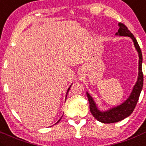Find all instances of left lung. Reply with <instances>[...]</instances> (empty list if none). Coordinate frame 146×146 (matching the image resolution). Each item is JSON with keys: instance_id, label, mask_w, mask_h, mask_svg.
<instances>
[{"instance_id": "8db88e82", "label": "left lung", "mask_w": 146, "mask_h": 146, "mask_svg": "<svg viewBox=\"0 0 146 146\" xmlns=\"http://www.w3.org/2000/svg\"><path fill=\"white\" fill-rule=\"evenodd\" d=\"M118 31L115 34L116 36H128L133 40L135 49L137 50L139 56L138 62V76L135 84L133 87V90L130 93V96L127 100L120 105L116 107L107 110L105 111H101L98 109L95 100H93L91 95L87 92V96L90 103V109L92 115L98 121L102 123H113L121 121L123 119L130 115L133 112L136 104L139 99L140 94L143 85V74L142 72L143 56L141 48L138 44L136 38H135L133 34L130 32L127 27L123 23H118Z\"/></svg>"}]
</instances>
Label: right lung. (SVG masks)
Masks as SVG:
<instances>
[{"mask_svg":"<svg viewBox=\"0 0 146 146\" xmlns=\"http://www.w3.org/2000/svg\"><path fill=\"white\" fill-rule=\"evenodd\" d=\"M71 86H72V84H71V85H70V87H69V88H68V90H67V92H66V96H67V94H68V92H69V90H70V87H71ZM62 117H61V118H60V119H59V120H58V121H57V122H56V123H55V124H56V123H59V121H60V120H61V119H62Z\"/></svg>","mask_w":146,"mask_h":146,"instance_id":"obj_1","label":"right lung"}]
</instances>
